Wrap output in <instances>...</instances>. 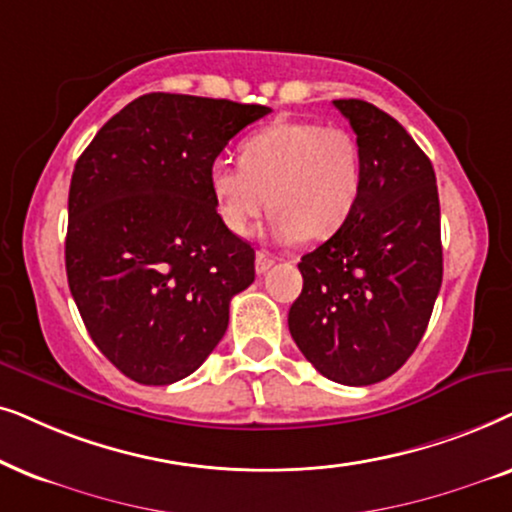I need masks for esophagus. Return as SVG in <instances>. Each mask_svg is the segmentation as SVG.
<instances>
[{"mask_svg": "<svg viewBox=\"0 0 512 512\" xmlns=\"http://www.w3.org/2000/svg\"><path fill=\"white\" fill-rule=\"evenodd\" d=\"M274 262H276V260L269 255V252L260 250V252H257V255H255V271H257V274H267V271H269L271 267H274Z\"/></svg>", "mask_w": 512, "mask_h": 512, "instance_id": "34e87169", "label": "esophagus"}]
</instances>
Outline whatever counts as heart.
Returning <instances> with one entry per match:
<instances>
[{
    "mask_svg": "<svg viewBox=\"0 0 512 512\" xmlns=\"http://www.w3.org/2000/svg\"><path fill=\"white\" fill-rule=\"evenodd\" d=\"M363 182L360 152L349 131L313 121H278L252 133L241 161L217 159L208 187L217 215L231 234H250L264 210H276L283 241H325L344 227Z\"/></svg>",
    "mask_w": 512,
    "mask_h": 512,
    "instance_id": "b5f03b06",
    "label": "heart"
}]
</instances>
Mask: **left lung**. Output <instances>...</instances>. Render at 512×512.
<instances>
[{
  "label": "left lung",
  "instance_id": "obj_1",
  "mask_svg": "<svg viewBox=\"0 0 512 512\" xmlns=\"http://www.w3.org/2000/svg\"><path fill=\"white\" fill-rule=\"evenodd\" d=\"M356 133L360 196L335 236L302 257L290 335L323 377L370 386L417 349L442 283L440 201L428 156L365 100H335Z\"/></svg>",
  "mask_w": 512,
  "mask_h": 512
}]
</instances>
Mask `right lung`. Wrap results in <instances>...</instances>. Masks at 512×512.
Masks as SVG:
<instances>
[{
  "label": "right lung",
  "instance_id": "add662e5",
  "mask_svg": "<svg viewBox=\"0 0 512 512\" xmlns=\"http://www.w3.org/2000/svg\"><path fill=\"white\" fill-rule=\"evenodd\" d=\"M271 112L199 95L147 93L79 156L67 201L65 269L88 335L145 386L199 370L255 281V250L224 227L208 170Z\"/></svg>",
  "mask_w": 512,
  "mask_h": 512
}]
</instances>
